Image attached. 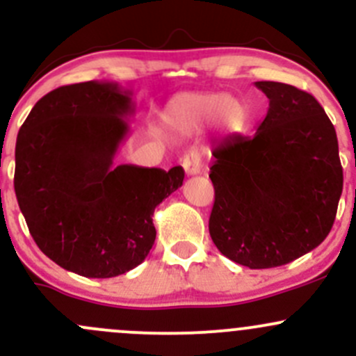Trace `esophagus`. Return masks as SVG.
I'll return each instance as SVG.
<instances>
[{
	"instance_id": "1",
	"label": "esophagus",
	"mask_w": 356,
	"mask_h": 356,
	"mask_svg": "<svg viewBox=\"0 0 356 356\" xmlns=\"http://www.w3.org/2000/svg\"><path fill=\"white\" fill-rule=\"evenodd\" d=\"M182 167H184L186 174L188 175H198L201 172V155L198 153V149H189L186 153L184 158H182Z\"/></svg>"
}]
</instances>
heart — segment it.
<instances>
[{
	"label": "heart",
	"instance_id": "1",
	"mask_svg": "<svg viewBox=\"0 0 356 356\" xmlns=\"http://www.w3.org/2000/svg\"><path fill=\"white\" fill-rule=\"evenodd\" d=\"M215 115L222 129L236 132L246 122V108L238 98L222 92H184L170 99L161 113V124L174 134H189Z\"/></svg>",
	"mask_w": 356,
	"mask_h": 356
}]
</instances>
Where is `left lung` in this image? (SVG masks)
<instances>
[{"mask_svg":"<svg viewBox=\"0 0 356 356\" xmlns=\"http://www.w3.org/2000/svg\"><path fill=\"white\" fill-rule=\"evenodd\" d=\"M268 111L253 138L234 134L211 152V241L250 268L286 265L331 232L343 193L337 136L321 103L282 82H254Z\"/></svg>","mask_w":356,"mask_h":356,"instance_id":"1","label":"left lung"}]
</instances>
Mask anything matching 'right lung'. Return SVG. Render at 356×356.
I'll list each match as a JSON object with an SVG mask.
<instances>
[{
	"mask_svg": "<svg viewBox=\"0 0 356 356\" xmlns=\"http://www.w3.org/2000/svg\"><path fill=\"white\" fill-rule=\"evenodd\" d=\"M134 113L113 82L62 86L42 96L15 146L17 201L39 250L92 279L125 274L152 250L155 208L184 181L182 167L117 165Z\"/></svg>",
	"mask_w": 356,
	"mask_h": 356,
	"instance_id": "right-lung-1",
	"label": "right lung"
}]
</instances>
